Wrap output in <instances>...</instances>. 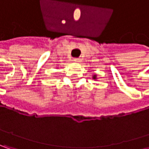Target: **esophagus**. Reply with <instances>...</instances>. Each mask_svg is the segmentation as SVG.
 I'll return each mask as SVG.
<instances>
[{
  "instance_id": "esophagus-1",
  "label": "esophagus",
  "mask_w": 149,
  "mask_h": 149,
  "mask_svg": "<svg viewBox=\"0 0 149 149\" xmlns=\"http://www.w3.org/2000/svg\"><path fill=\"white\" fill-rule=\"evenodd\" d=\"M73 61H74L75 62H77V63H79V62H81V58H74V59H73Z\"/></svg>"
}]
</instances>
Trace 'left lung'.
<instances>
[{"label": "left lung", "mask_w": 149, "mask_h": 149, "mask_svg": "<svg viewBox=\"0 0 149 149\" xmlns=\"http://www.w3.org/2000/svg\"><path fill=\"white\" fill-rule=\"evenodd\" d=\"M93 78L94 80H96L97 79V75H94L93 77Z\"/></svg>", "instance_id": "left-lung-1"}]
</instances>
